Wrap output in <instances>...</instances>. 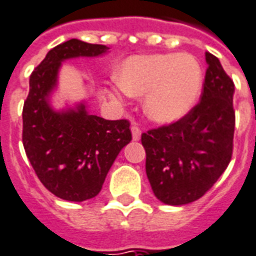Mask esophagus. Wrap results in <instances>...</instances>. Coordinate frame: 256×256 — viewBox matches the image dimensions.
Wrapping results in <instances>:
<instances>
[{
    "instance_id": "esophagus-1",
    "label": "esophagus",
    "mask_w": 256,
    "mask_h": 256,
    "mask_svg": "<svg viewBox=\"0 0 256 256\" xmlns=\"http://www.w3.org/2000/svg\"><path fill=\"white\" fill-rule=\"evenodd\" d=\"M130 132H132V140H140V136H142V130L138 126H132V128H130Z\"/></svg>"
}]
</instances>
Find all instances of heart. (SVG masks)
Listing matches in <instances>:
<instances>
[{
    "instance_id": "1",
    "label": "heart",
    "mask_w": 256,
    "mask_h": 256,
    "mask_svg": "<svg viewBox=\"0 0 256 256\" xmlns=\"http://www.w3.org/2000/svg\"><path fill=\"white\" fill-rule=\"evenodd\" d=\"M114 98L143 97L146 116L158 124L176 122L196 104L203 86V70L187 53L146 54L124 60L116 70Z\"/></svg>"
}]
</instances>
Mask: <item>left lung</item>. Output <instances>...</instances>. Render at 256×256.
<instances>
[{"mask_svg":"<svg viewBox=\"0 0 256 256\" xmlns=\"http://www.w3.org/2000/svg\"><path fill=\"white\" fill-rule=\"evenodd\" d=\"M206 62L200 102L182 120L142 135L152 192L170 206L202 198L232 158L234 84L216 56L206 53Z\"/></svg>","mask_w":256,"mask_h":256,"instance_id":"left-lung-1","label":"left lung"}]
</instances>
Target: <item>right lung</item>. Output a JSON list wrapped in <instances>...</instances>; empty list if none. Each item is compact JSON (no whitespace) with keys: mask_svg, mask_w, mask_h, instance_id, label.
<instances>
[{"mask_svg":"<svg viewBox=\"0 0 256 256\" xmlns=\"http://www.w3.org/2000/svg\"><path fill=\"white\" fill-rule=\"evenodd\" d=\"M108 52L105 44L69 39L50 50L30 76L23 108L24 150L40 182L69 202L96 196L118 152L132 139L128 121L91 114L86 100L64 109L52 105L64 61Z\"/></svg>","mask_w":256,"mask_h":256,"instance_id":"obj_1","label":"right lung"}]
</instances>
